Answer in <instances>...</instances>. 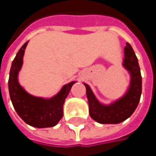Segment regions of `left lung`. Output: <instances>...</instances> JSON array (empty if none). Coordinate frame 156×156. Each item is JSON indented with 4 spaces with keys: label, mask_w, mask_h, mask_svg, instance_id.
<instances>
[{
    "label": "left lung",
    "mask_w": 156,
    "mask_h": 156,
    "mask_svg": "<svg viewBox=\"0 0 156 156\" xmlns=\"http://www.w3.org/2000/svg\"><path fill=\"white\" fill-rule=\"evenodd\" d=\"M123 67L127 70L130 81L125 94L109 104L100 102L89 85L84 83L88 100L89 115L99 124H119L132 115L140 101L142 94V76L138 59L129 43L124 48Z\"/></svg>",
    "instance_id": "1"
}]
</instances>
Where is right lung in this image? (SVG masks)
I'll return each instance as SVG.
<instances>
[{"instance_id":"add662e5","label":"right lung","mask_w":156,"mask_h":156,"mask_svg":"<svg viewBox=\"0 0 156 156\" xmlns=\"http://www.w3.org/2000/svg\"><path fill=\"white\" fill-rule=\"evenodd\" d=\"M28 42L20 48L12 63L8 82L10 98L17 114L26 124L37 128L55 126L63 116V104L77 81L64 85L51 98L36 97L28 93L21 87L18 78Z\"/></svg>"}]
</instances>
